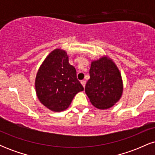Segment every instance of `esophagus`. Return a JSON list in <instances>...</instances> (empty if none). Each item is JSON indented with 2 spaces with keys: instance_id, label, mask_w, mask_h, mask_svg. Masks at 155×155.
I'll return each mask as SVG.
<instances>
[{
  "instance_id": "34e87169",
  "label": "esophagus",
  "mask_w": 155,
  "mask_h": 155,
  "mask_svg": "<svg viewBox=\"0 0 155 155\" xmlns=\"http://www.w3.org/2000/svg\"><path fill=\"white\" fill-rule=\"evenodd\" d=\"M81 84H82V86L84 87L85 85H86V81H85L84 80H82V81H81Z\"/></svg>"
}]
</instances>
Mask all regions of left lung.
Returning a JSON list of instances; mask_svg holds the SVG:
<instances>
[{
    "mask_svg": "<svg viewBox=\"0 0 155 155\" xmlns=\"http://www.w3.org/2000/svg\"><path fill=\"white\" fill-rule=\"evenodd\" d=\"M90 76L85 92L95 108L108 109L120 100L123 92L122 75L114 62L107 55L92 60Z\"/></svg>",
    "mask_w": 155,
    "mask_h": 155,
    "instance_id": "obj_1",
    "label": "left lung"
}]
</instances>
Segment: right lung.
Instances as JSON below:
<instances>
[{"label": "right lung", "mask_w": 155, "mask_h": 155, "mask_svg": "<svg viewBox=\"0 0 155 155\" xmlns=\"http://www.w3.org/2000/svg\"><path fill=\"white\" fill-rule=\"evenodd\" d=\"M35 88L39 101L54 112L67 109L74 96L84 90L75 68L69 64L68 55L61 49L51 51L40 65Z\"/></svg>", "instance_id": "add662e5"}]
</instances>
